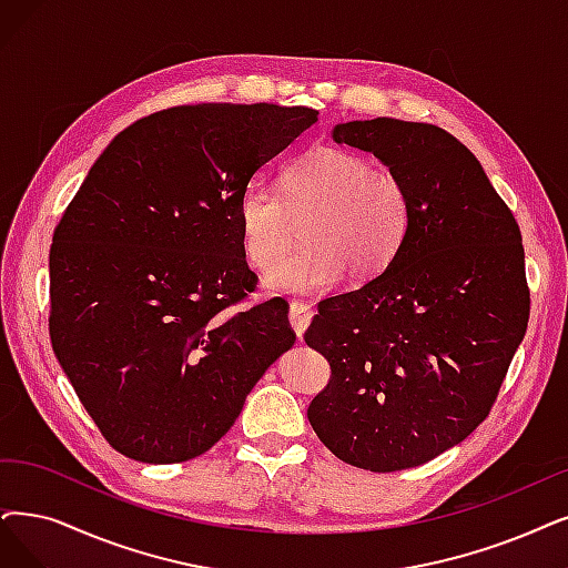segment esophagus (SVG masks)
Returning a JSON list of instances; mask_svg holds the SVG:
<instances>
[{"instance_id": "esophagus-1", "label": "esophagus", "mask_w": 568, "mask_h": 568, "mask_svg": "<svg viewBox=\"0 0 568 568\" xmlns=\"http://www.w3.org/2000/svg\"><path fill=\"white\" fill-rule=\"evenodd\" d=\"M312 314L314 312H312V307L307 303L291 301V305H288V322H291V328L296 331L298 339L305 335V331H307V326L312 322Z\"/></svg>"}]
</instances>
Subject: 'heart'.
I'll return each mask as SVG.
<instances>
[{
  "label": "heart",
  "mask_w": 568,
  "mask_h": 568,
  "mask_svg": "<svg viewBox=\"0 0 568 568\" xmlns=\"http://www.w3.org/2000/svg\"><path fill=\"white\" fill-rule=\"evenodd\" d=\"M410 195L389 170H373L358 153L320 146L282 176V197L252 181L237 197L235 221L242 252L256 270H267L290 243V219L306 221V244L275 268L263 286L282 296H314L333 288L345 272L368 282L387 270L410 229Z\"/></svg>",
  "instance_id": "1"
}]
</instances>
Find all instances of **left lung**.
I'll return each instance as SVG.
<instances>
[{
  "instance_id": "8db88e82",
  "label": "left lung",
  "mask_w": 568,
  "mask_h": 568,
  "mask_svg": "<svg viewBox=\"0 0 568 568\" xmlns=\"http://www.w3.org/2000/svg\"><path fill=\"white\" fill-rule=\"evenodd\" d=\"M331 134L387 165L413 214L379 277L320 303L305 343L331 379L307 419L345 464L413 468L489 415L527 333L525 248L480 161L447 130L382 116Z\"/></svg>"
}]
</instances>
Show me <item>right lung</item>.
I'll use <instances>...</instances> for the list:
<instances>
[{
  "instance_id": "right-lung-1",
  "label": "right lung",
  "mask_w": 568,
  "mask_h": 568,
  "mask_svg": "<svg viewBox=\"0 0 568 568\" xmlns=\"http://www.w3.org/2000/svg\"><path fill=\"white\" fill-rule=\"evenodd\" d=\"M310 106L189 104L102 151L51 246L53 352L102 436L144 464L200 457L296 343L256 286L235 221L242 189L305 132Z\"/></svg>"
}]
</instances>
